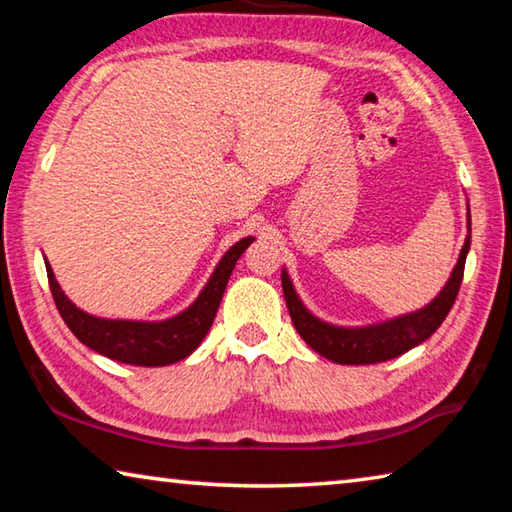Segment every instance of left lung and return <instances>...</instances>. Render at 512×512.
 Here are the masks:
<instances>
[{"label": "left lung", "mask_w": 512, "mask_h": 512, "mask_svg": "<svg viewBox=\"0 0 512 512\" xmlns=\"http://www.w3.org/2000/svg\"><path fill=\"white\" fill-rule=\"evenodd\" d=\"M467 225H470V221H467ZM470 239L472 237L467 235L445 289L427 307L370 327H334L323 323V320L305 309L298 293L293 291L287 271H282V291L293 325H296L298 334L305 339L311 350H316L320 357L329 361L343 363V366H366V363H379L400 357V354L409 352L415 345L427 341L443 325V320L447 318L458 296V289H461Z\"/></svg>", "instance_id": "obj_1"}]
</instances>
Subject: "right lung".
I'll list each match as a JSON object with an SVG mask.
<instances>
[{
  "label": "right lung",
  "instance_id": "obj_1",
  "mask_svg": "<svg viewBox=\"0 0 512 512\" xmlns=\"http://www.w3.org/2000/svg\"><path fill=\"white\" fill-rule=\"evenodd\" d=\"M253 237L237 241L228 253L221 257L219 266L214 268L210 282L205 284L201 296L194 300L192 307H187L183 314L158 320V323H142V320H110L85 314L69 300L60 284L56 282L54 271L49 262L47 277L49 289L54 296L56 307L63 316L65 325L72 329V334L83 345H88L103 357L115 359L131 366H169L192 354L205 334L210 332L212 320L219 309L223 291L228 287V280L235 268L237 259L244 255V250L253 244Z\"/></svg>",
  "mask_w": 512,
  "mask_h": 512
}]
</instances>
